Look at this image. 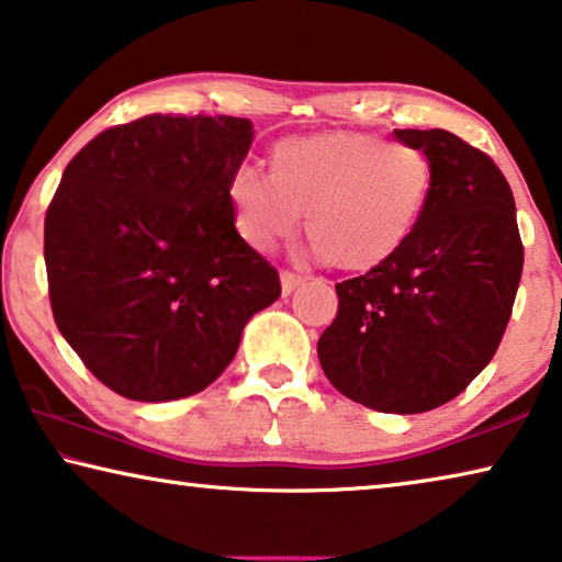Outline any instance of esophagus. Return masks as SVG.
Returning <instances> with one entry per match:
<instances>
[{
  "instance_id": "obj_1",
  "label": "esophagus",
  "mask_w": 562,
  "mask_h": 562,
  "mask_svg": "<svg viewBox=\"0 0 562 562\" xmlns=\"http://www.w3.org/2000/svg\"><path fill=\"white\" fill-rule=\"evenodd\" d=\"M305 282V278H300V274H295V272H280V284H282V295L288 297V295H292V292H295L300 284Z\"/></svg>"
}]
</instances>
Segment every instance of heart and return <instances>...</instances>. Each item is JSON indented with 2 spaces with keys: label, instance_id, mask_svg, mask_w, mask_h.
<instances>
[{
  "label": "heart",
  "instance_id": "b5f03b06",
  "mask_svg": "<svg viewBox=\"0 0 562 562\" xmlns=\"http://www.w3.org/2000/svg\"><path fill=\"white\" fill-rule=\"evenodd\" d=\"M432 190L427 149L340 130L278 142L270 172L249 162L235 167L227 200L237 235L257 252L295 233L305 212L315 260L370 272L413 239Z\"/></svg>",
  "mask_w": 562,
  "mask_h": 562
}]
</instances>
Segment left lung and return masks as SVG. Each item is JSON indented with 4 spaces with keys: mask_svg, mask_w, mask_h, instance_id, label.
I'll return each mask as SVG.
<instances>
[{
    "mask_svg": "<svg viewBox=\"0 0 562 562\" xmlns=\"http://www.w3.org/2000/svg\"><path fill=\"white\" fill-rule=\"evenodd\" d=\"M430 153L420 227L378 270L335 284L317 358L337 393L378 413H427L493 360L522 274L513 190L485 153L445 130H395Z\"/></svg>",
    "mask_w": 562,
    "mask_h": 562,
    "instance_id": "1",
    "label": "left lung"
}]
</instances>
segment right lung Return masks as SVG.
<instances>
[{
  "mask_svg": "<svg viewBox=\"0 0 562 562\" xmlns=\"http://www.w3.org/2000/svg\"><path fill=\"white\" fill-rule=\"evenodd\" d=\"M249 120L149 114L67 165L44 217L52 313L87 370L137 403L200 393L280 274L235 229L227 182Z\"/></svg>",
  "mask_w": 562,
  "mask_h": 562,
  "instance_id": "add662e5",
  "label": "right lung"
}]
</instances>
